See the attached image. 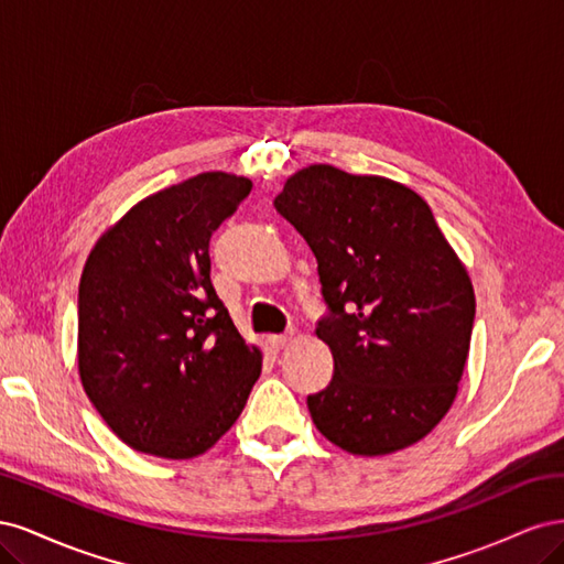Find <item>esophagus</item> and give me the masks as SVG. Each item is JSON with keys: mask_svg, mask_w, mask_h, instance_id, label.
<instances>
[{"mask_svg": "<svg viewBox=\"0 0 564 564\" xmlns=\"http://www.w3.org/2000/svg\"><path fill=\"white\" fill-rule=\"evenodd\" d=\"M268 344L272 350H284L289 344H292V336H270Z\"/></svg>", "mask_w": 564, "mask_h": 564, "instance_id": "esophagus-1", "label": "esophagus"}]
</instances>
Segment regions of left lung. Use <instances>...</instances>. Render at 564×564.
<instances>
[{
  "mask_svg": "<svg viewBox=\"0 0 564 564\" xmlns=\"http://www.w3.org/2000/svg\"><path fill=\"white\" fill-rule=\"evenodd\" d=\"M275 209L317 259L334 377L308 395L317 431L357 456L423 440L445 419L468 360L475 294L466 265L412 187L313 164Z\"/></svg>",
  "mask_w": 564,
  "mask_h": 564,
  "instance_id": "1",
  "label": "left lung"
}]
</instances>
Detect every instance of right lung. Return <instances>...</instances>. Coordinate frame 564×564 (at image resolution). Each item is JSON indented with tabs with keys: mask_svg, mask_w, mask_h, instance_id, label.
Masks as SVG:
<instances>
[{
	"mask_svg": "<svg viewBox=\"0 0 564 564\" xmlns=\"http://www.w3.org/2000/svg\"><path fill=\"white\" fill-rule=\"evenodd\" d=\"M251 193L207 172L141 199L79 280L77 365L96 412L135 452L193 458L224 437L261 377L212 284L209 240Z\"/></svg>",
	"mask_w": 564,
	"mask_h": 564,
	"instance_id": "1",
	"label": "right lung"
}]
</instances>
